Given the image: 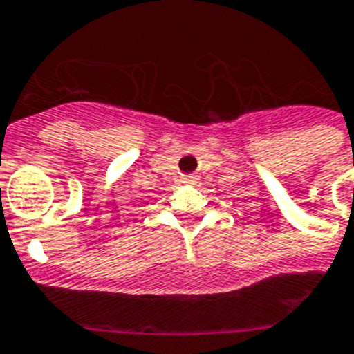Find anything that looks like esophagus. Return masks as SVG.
Listing matches in <instances>:
<instances>
[{"label":"esophagus","mask_w":354,"mask_h":354,"mask_svg":"<svg viewBox=\"0 0 354 354\" xmlns=\"http://www.w3.org/2000/svg\"><path fill=\"white\" fill-rule=\"evenodd\" d=\"M183 183L194 185V183H196V176H194V174H185V176H183Z\"/></svg>","instance_id":"1"}]
</instances>
